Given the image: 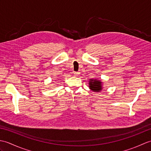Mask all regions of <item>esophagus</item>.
<instances>
[{"instance_id": "1", "label": "esophagus", "mask_w": 151, "mask_h": 151, "mask_svg": "<svg viewBox=\"0 0 151 151\" xmlns=\"http://www.w3.org/2000/svg\"><path fill=\"white\" fill-rule=\"evenodd\" d=\"M74 75H75V76H78L80 75V73H79V72H75L74 73Z\"/></svg>"}]
</instances>
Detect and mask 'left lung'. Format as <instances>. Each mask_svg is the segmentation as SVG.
<instances>
[{"mask_svg": "<svg viewBox=\"0 0 151 151\" xmlns=\"http://www.w3.org/2000/svg\"><path fill=\"white\" fill-rule=\"evenodd\" d=\"M89 88H90L92 91H100L102 89V82L100 81H97V80H93L90 79L89 81Z\"/></svg>", "mask_w": 151, "mask_h": 151, "instance_id": "left-lung-1", "label": "left lung"}]
</instances>
